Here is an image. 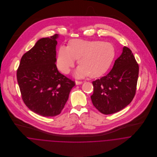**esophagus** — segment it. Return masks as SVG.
<instances>
[{"label":"esophagus","instance_id":"34e87169","mask_svg":"<svg viewBox=\"0 0 157 157\" xmlns=\"http://www.w3.org/2000/svg\"><path fill=\"white\" fill-rule=\"evenodd\" d=\"M83 83V82H82V81H78V80H76L75 81V84L77 85H81V84H82Z\"/></svg>","mask_w":157,"mask_h":157}]
</instances>
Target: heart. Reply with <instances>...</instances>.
I'll return each mask as SVG.
<instances>
[{"label": "heart", "instance_id": "1", "mask_svg": "<svg viewBox=\"0 0 157 157\" xmlns=\"http://www.w3.org/2000/svg\"><path fill=\"white\" fill-rule=\"evenodd\" d=\"M115 56V48L109 42L73 39L69 42V46L60 47L57 67L67 74L78 59V63L80 65L75 72V76L82 77L89 75L90 77L95 78L108 71Z\"/></svg>", "mask_w": 157, "mask_h": 157}]
</instances>
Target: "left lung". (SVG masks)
<instances>
[{
    "label": "left lung",
    "mask_w": 157,
    "mask_h": 157,
    "mask_svg": "<svg viewBox=\"0 0 157 157\" xmlns=\"http://www.w3.org/2000/svg\"><path fill=\"white\" fill-rule=\"evenodd\" d=\"M138 72L139 66L132 51L124 46L109 73L92 82L94 92L90 98L93 105L105 115L124 109L134 97Z\"/></svg>",
    "instance_id": "8db88e82"
}]
</instances>
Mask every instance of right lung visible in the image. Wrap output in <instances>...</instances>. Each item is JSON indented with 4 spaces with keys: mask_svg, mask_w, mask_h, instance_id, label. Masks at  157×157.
Segmentation results:
<instances>
[{
    "mask_svg": "<svg viewBox=\"0 0 157 157\" xmlns=\"http://www.w3.org/2000/svg\"><path fill=\"white\" fill-rule=\"evenodd\" d=\"M57 37L56 34L39 40L23 55L17 70L24 103L31 111L44 117L60 114L75 85L57 69Z\"/></svg>",
    "mask_w": 157,
    "mask_h": 157,
    "instance_id": "1",
    "label": "right lung"
}]
</instances>
